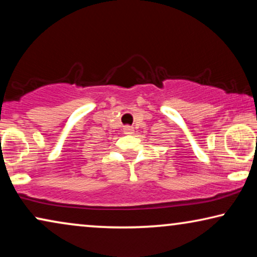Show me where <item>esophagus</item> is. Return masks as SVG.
<instances>
[{"label":"esophagus","mask_w":257,"mask_h":257,"mask_svg":"<svg viewBox=\"0 0 257 257\" xmlns=\"http://www.w3.org/2000/svg\"><path fill=\"white\" fill-rule=\"evenodd\" d=\"M124 133H125V135H132V133H133L132 126H124Z\"/></svg>","instance_id":"1"}]
</instances>
